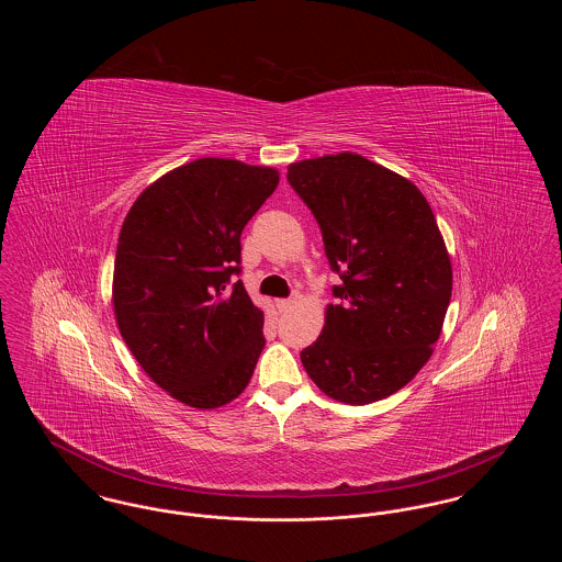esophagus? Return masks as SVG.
Instances as JSON below:
<instances>
[{
    "mask_svg": "<svg viewBox=\"0 0 562 562\" xmlns=\"http://www.w3.org/2000/svg\"><path fill=\"white\" fill-rule=\"evenodd\" d=\"M294 303H296V299H294V296H291V299H278V301H276V305H278V310H280V312H289V310L293 307Z\"/></svg>",
    "mask_w": 562,
    "mask_h": 562,
    "instance_id": "esophagus-1",
    "label": "esophagus"
}]
</instances>
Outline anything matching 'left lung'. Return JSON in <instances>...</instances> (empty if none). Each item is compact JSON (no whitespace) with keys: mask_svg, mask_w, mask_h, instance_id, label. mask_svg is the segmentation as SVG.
I'll return each instance as SVG.
<instances>
[{"mask_svg":"<svg viewBox=\"0 0 562 562\" xmlns=\"http://www.w3.org/2000/svg\"><path fill=\"white\" fill-rule=\"evenodd\" d=\"M286 179L316 216L328 266L341 278L301 362L335 401L387 398L428 362L451 301V259L428 200L349 151L291 164Z\"/></svg>","mask_w":562,"mask_h":562,"instance_id":"8db88e82","label":"left lung"}]
</instances>
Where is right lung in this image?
Returning a JSON list of instances; mask_svg holds the SVG:
<instances>
[{
  "instance_id": "right-lung-1",
  "label": "right lung",
  "mask_w": 562,
  "mask_h": 562,
  "mask_svg": "<svg viewBox=\"0 0 562 562\" xmlns=\"http://www.w3.org/2000/svg\"><path fill=\"white\" fill-rule=\"evenodd\" d=\"M278 172L202 158L145 189L126 214L113 310L136 362L172 398L216 408L238 398L266 348L263 312L241 280V229Z\"/></svg>"
}]
</instances>
